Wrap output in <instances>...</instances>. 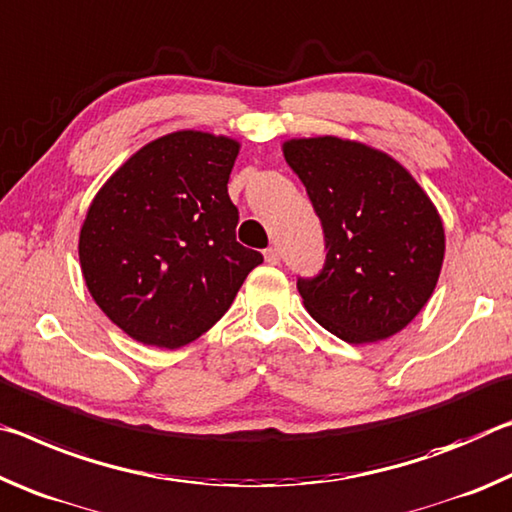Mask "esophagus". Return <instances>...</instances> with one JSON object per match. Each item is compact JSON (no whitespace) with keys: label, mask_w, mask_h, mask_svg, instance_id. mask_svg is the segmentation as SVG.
Masks as SVG:
<instances>
[{"label":"esophagus","mask_w":512,"mask_h":512,"mask_svg":"<svg viewBox=\"0 0 512 512\" xmlns=\"http://www.w3.org/2000/svg\"><path fill=\"white\" fill-rule=\"evenodd\" d=\"M265 261L270 263V265H279V261H281V251H279V247H267V249H265Z\"/></svg>","instance_id":"1"}]
</instances>
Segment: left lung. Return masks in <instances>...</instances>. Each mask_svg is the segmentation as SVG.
I'll return each mask as SVG.
<instances>
[{
  "label": "left lung",
  "mask_w": 512,
  "mask_h": 512,
  "mask_svg": "<svg viewBox=\"0 0 512 512\" xmlns=\"http://www.w3.org/2000/svg\"><path fill=\"white\" fill-rule=\"evenodd\" d=\"M283 156L324 231V267L297 279L306 311L349 345L399 333L442 270L445 229L433 201L406 167L363 142L299 138Z\"/></svg>",
  "instance_id": "8db88e82"
}]
</instances>
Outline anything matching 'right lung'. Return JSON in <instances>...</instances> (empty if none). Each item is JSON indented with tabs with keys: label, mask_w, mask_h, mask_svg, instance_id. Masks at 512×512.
I'll list each match as a JSON object with an SVG mask.
<instances>
[{
	"label": "right lung",
	"mask_w": 512,
	"mask_h": 512,
	"mask_svg": "<svg viewBox=\"0 0 512 512\" xmlns=\"http://www.w3.org/2000/svg\"><path fill=\"white\" fill-rule=\"evenodd\" d=\"M240 145L177 131L133 154L88 208L79 261L92 299L142 345L177 349L229 311L263 263L236 240L226 190Z\"/></svg>",
	"instance_id": "obj_1"
}]
</instances>
